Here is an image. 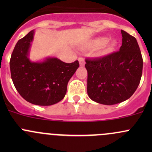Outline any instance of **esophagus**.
<instances>
[{"instance_id": "34e87169", "label": "esophagus", "mask_w": 152, "mask_h": 152, "mask_svg": "<svg viewBox=\"0 0 152 152\" xmlns=\"http://www.w3.org/2000/svg\"><path fill=\"white\" fill-rule=\"evenodd\" d=\"M79 65H80V66H84L85 64V60H84V59L82 57H79Z\"/></svg>"}]
</instances>
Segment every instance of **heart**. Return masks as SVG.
<instances>
[{
    "mask_svg": "<svg viewBox=\"0 0 152 152\" xmlns=\"http://www.w3.org/2000/svg\"><path fill=\"white\" fill-rule=\"evenodd\" d=\"M109 39L107 37H99L96 39H95L93 44L95 46L98 48H102L104 46V53H109L110 52L113 51L115 48L117 42L115 41H110L108 42Z\"/></svg>",
    "mask_w": 152,
    "mask_h": 152,
    "instance_id": "obj_1",
    "label": "heart"
}]
</instances>
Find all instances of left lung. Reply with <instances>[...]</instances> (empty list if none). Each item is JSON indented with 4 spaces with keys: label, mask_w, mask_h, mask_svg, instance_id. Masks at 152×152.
Wrapping results in <instances>:
<instances>
[{
    "label": "left lung",
    "mask_w": 152,
    "mask_h": 152,
    "mask_svg": "<svg viewBox=\"0 0 152 152\" xmlns=\"http://www.w3.org/2000/svg\"><path fill=\"white\" fill-rule=\"evenodd\" d=\"M122 45L103 57L86 59L87 94L94 102L113 105L129 99L140 84L142 58L137 39L121 30Z\"/></svg>",
    "instance_id": "1"
}]
</instances>
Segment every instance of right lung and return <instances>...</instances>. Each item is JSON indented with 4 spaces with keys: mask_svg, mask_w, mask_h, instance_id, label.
<instances>
[{
    "mask_svg": "<svg viewBox=\"0 0 152 152\" xmlns=\"http://www.w3.org/2000/svg\"><path fill=\"white\" fill-rule=\"evenodd\" d=\"M34 30L17 42L10 59V71L15 88L26 101L33 104L50 106L64 99L70 78L79 67L78 60L65 63L55 57L42 62L29 59Z\"/></svg>",
    "mask_w": 152,
    "mask_h": 152,
    "instance_id": "right-lung-1",
    "label": "right lung"
}]
</instances>
